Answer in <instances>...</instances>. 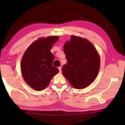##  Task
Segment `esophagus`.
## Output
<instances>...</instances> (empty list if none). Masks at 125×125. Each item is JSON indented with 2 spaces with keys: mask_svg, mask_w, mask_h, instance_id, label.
Here are the masks:
<instances>
[{
  "mask_svg": "<svg viewBox=\"0 0 125 125\" xmlns=\"http://www.w3.org/2000/svg\"><path fill=\"white\" fill-rule=\"evenodd\" d=\"M58 69H59V70L60 73H61V71H62V69H61V66H59V67L58 68Z\"/></svg>",
  "mask_w": 125,
  "mask_h": 125,
  "instance_id": "obj_1",
  "label": "esophagus"
}]
</instances>
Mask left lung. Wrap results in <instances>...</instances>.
<instances>
[{"label": "left lung", "mask_w": 125, "mask_h": 125, "mask_svg": "<svg viewBox=\"0 0 125 125\" xmlns=\"http://www.w3.org/2000/svg\"><path fill=\"white\" fill-rule=\"evenodd\" d=\"M67 63L62 74L72 86L83 89L90 85L98 74L100 59L94 47L86 39L72 36L64 47Z\"/></svg>", "instance_id": "1"}]
</instances>
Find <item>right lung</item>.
I'll return each mask as SVG.
<instances>
[{
	"label": "right lung",
	"instance_id": "add662e5",
	"mask_svg": "<svg viewBox=\"0 0 125 125\" xmlns=\"http://www.w3.org/2000/svg\"><path fill=\"white\" fill-rule=\"evenodd\" d=\"M58 36L40 38L27 49L21 61L22 75L29 86L36 90H42L51 79L59 72L52 65L54 56L51 52Z\"/></svg>",
	"mask_w": 125,
	"mask_h": 125
}]
</instances>
